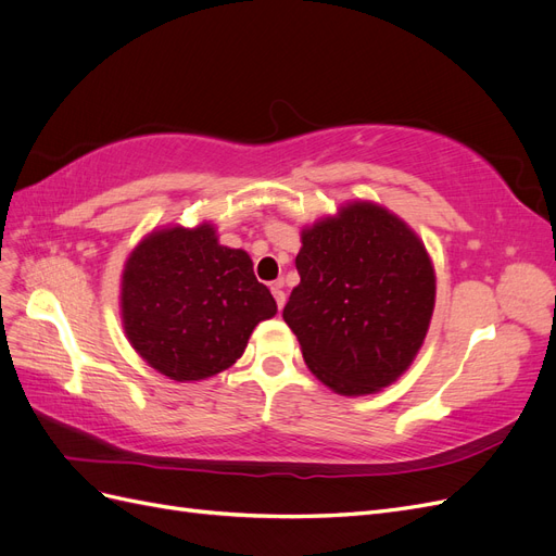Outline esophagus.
<instances>
[{
    "instance_id": "34e87169",
    "label": "esophagus",
    "mask_w": 556,
    "mask_h": 556,
    "mask_svg": "<svg viewBox=\"0 0 556 556\" xmlns=\"http://www.w3.org/2000/svg\"><path fill=\"white\" fill-rule=\"evenodd\" d=\"M271 294H274V299H276L278 308H282V306H285V290H282V280H280V278H278L276 282H271Z\"/></svg>"
}]
</instances>
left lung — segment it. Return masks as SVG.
Instances as JSON below:
<instances>
[{
  "label": "left lung",
  "mask_w": 556,
  "mask_h": 556,
  "mask_svg": "<svg viewBox=\"0 0 556 556\" xmlns=\"http://www.w3.org/2000/svg\"><path fill=\"white\" fill-rule=\"evenodd\" d=\"M296 271L282 319L319 382L362 396L408 371L429 331L435 271L399 215L348 201L301 229Z\"/></svg>",
  "instance_id": "8db88e82"
}]
</instances>
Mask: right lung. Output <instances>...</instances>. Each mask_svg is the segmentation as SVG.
<instances>
[{"instance_id":"right-lung-1","label":"right lung","mask_w":556,"mask_h":556,"mask_svg":"<svg viewBox=\"0 0 556 556\" xmlns=\"http://www.w3.org/2000/svg\"><path fill=\"white\" fill-rule=\"evenodd\" d=\"M276 313L248 252L220 245L211 223L153 229L123 268L127 341L176 382L206 380L237 364L252 329Z\"/></svg>"}]
</instances>
